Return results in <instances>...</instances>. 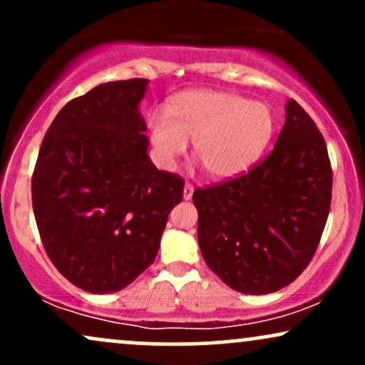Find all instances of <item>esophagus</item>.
Masks as SVG:
<instances>
[{
	"label": "esophagus",
	"mask_w": 365,
	"mask_h": 365,
	"mask_svg": "<svg viewBox=\"0 0 365 365\" xmlns=\"http://www.w3.org/2000/svg\"><path fill=\"white\" fill-rule=\"evenodd\" d=\"M192 195H194V185L187 183V185L183 187V199H185V200L192 199Z\"/></svg>",
	"instance_id": "1"
}]
</instances>
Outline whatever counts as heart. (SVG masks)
<instances>
[{
    "mask_svg": "<svg viewBox=\"0 0 365 365\" xmlns=\"http://www.w3.org/2000/svg\"><path fill=\"white\" fill-rule=\"evenodd\" d=\"M150 140L163 166H171L194 140V154L215 180L240 177L255 165L274 132L269 106L240 94L211 89L180 92L166 115L148 118Z\"/></svg>",
    "mask_w": 365,
    "mask_h": 365,
    "instance_id": "1",
    "label": "heart"
}]
</instances>
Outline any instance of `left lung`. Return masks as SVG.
I'll return each instance as SVG.
<instances>
[{"label": "left lung", "instance_id": "8db88e82", "mask_svg": "<svg viewBox=\"0 0 365 365\" xmlns=\"http://www.w3.org/2000/svg\"><path fill=\"white\" fill-rule=\"evenodd\" d=\"M331 188L324 137L290 99L269 156L240 177L194 192L197 238L209 269L247 295L295 282L319 245Z\"/></svg>", "mask_w": 365, "mask_h": 365}]
</instances>
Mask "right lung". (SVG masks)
<instances>
[{"instance_id": "right-lung-1", "label": "right lung", "mask_w": 365, "mask_h": 365, "mask_svg": "<svg viewBox=\"0 0 365 365\" xmlns=\"http://www.w3.org/2000/svg\"><path fill=\"white\" fill-rule=\"evenodd\" d=\"M145 78L101 83L66 103L41 144L32 207L60 273L91 293L128 287L156 259L183 180L148 154Z\"/></svg>"}]
</instances>
